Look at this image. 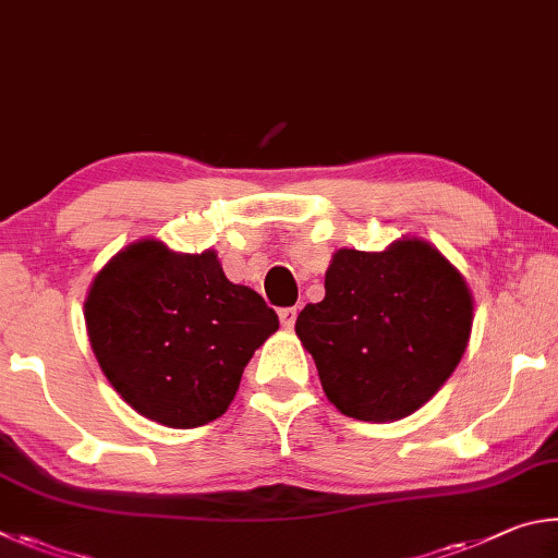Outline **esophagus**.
<instances>
[{
	"mask_svg": "<svg viewBox=\"0 0 558 558\" xmlns=\"http://www.w3.org/2000/svg\"><path fill=\"white\" fill-rule=\"evenodd\" d=\"M296 316H299L296 308H281V311H279V320H281V326H284L287 330L294 328Z\"/></svg>",
	"mask_w": 558,
	"mask_h": 558,
	"instance_id": "34e87169",
	"label": "esophagus"
}]
</instances>
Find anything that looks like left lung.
<instances>
[{
  "instance_id": "left-lung-1",
  "label": "left lung",
  "mask_w": 558,
  "mask_h": 558,
  "mask_svg": "<svg viewBox=\"0 0 558 558\" xmlns=\"http://www.w3.org/2000/svg\"><path fill=\"white\" fill-rule=\"evenodd\" d=\"M473 330L463 274L418 238L383 252L338 250L326 296L296 318L328 402L360 422H397L432 399Z\"/></svg>"
}]
</instances>
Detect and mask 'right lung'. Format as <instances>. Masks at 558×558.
I'll return each mask as SVG.
<instances>
[{
	"instance_id": "1",
	"label": "right lung",
	"mask_w": 558,
	"mask_h": 558,
	"mask_svg": "<svg viewBox=\"0 0 558 558\" xmlns=\"http://www.w3.org/2000/svg\"><path fill=\"white\" fill-rule=\"evenodd\" d=\"M85 326L102 375L136 414L195 428L228 412L279 318L257 291L225 277L215 250L173 252L146 238L97 271Z\"/></svg>"
}]
</instances>
